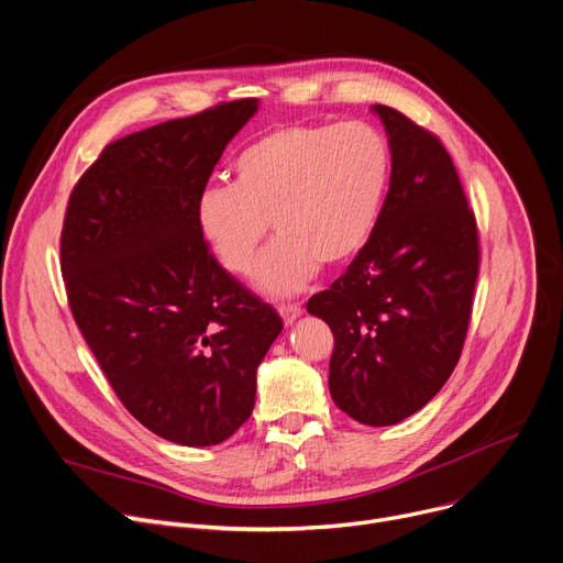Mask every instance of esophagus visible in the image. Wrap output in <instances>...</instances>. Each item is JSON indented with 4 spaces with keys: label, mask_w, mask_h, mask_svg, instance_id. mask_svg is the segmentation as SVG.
<instances>
[{
    "label": "esophagus",
    "mask_w": 563,
    "mask_h": 563,
    "mask_svg": "<svg viewBox=\"0 0 563 563\" xmlns=\"http://www.w3.org/2000/svg\"><path fill=\"white\" fill-rule=\"evenodd\" d=\"M278 312H280V317H283V321H285V325H291L300 314H302V310H300V305H296V302H287V305H278Z\"/></svg>",
    "instance_id": "34e87169"
}]
</instances>
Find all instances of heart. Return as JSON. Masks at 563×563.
I'll return each instance as SVG.
<instances>
[{
  "mask_svg": "<svg viewBox=\"0 0 563 563\" xmlns=\"http://www.w3.org/2000/svg\"><path fill=\"white\" fill-rule=\"evenodd\" d=\"M233 175V184L197 195L199 233L224 269L246 274L272 222L278 238L255 269V285L287 296L321 263L341 265L368 242L390 179V147L360 119L285 125L242 147Z\"/></svg>",
  "mask_w": 563,
  "mask_h": 563,
  "instance_id": "heart-1",
  "label": "heart"
}]
</instances>
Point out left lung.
Masks as SVG:
<instances>
[{"instance_id": "obj_1", "label": "left lung", "mask_w": 563, "mask_h": 563, "mask_svg": "<svg viewBox=\"0 0 563 563\" xmlns=\"http://www.w3.org/2000/svg\"><path fill=\"white\" fill-rule=\"evenodd\" d=\"M390 186L368 242L308 312L334 334L330 395L352 420L390 427L451 377L481 267L478 229L449 152L401 112L373 106Z\"/></svg>"}]
</instances>
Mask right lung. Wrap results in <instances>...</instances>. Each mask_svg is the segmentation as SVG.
<instances>
[{
  "label": "right lung",
  "instance_id": "obj_1",
  "mask_svg": "<svg viewBox=\"0 0 563 563\" xmlns=\"http://www.w3.org/2000/svg\"><path fill=\"white\" fill-rule=\"evenodd\" d=\"M242 98L123 136L71 190L60 238L69 308L128 411L184 446L231 438L283 321L216 258L195 218Z\"/></svg>",
  "mask_w": 563,
  "mask_h": 563
}]
</instances>
